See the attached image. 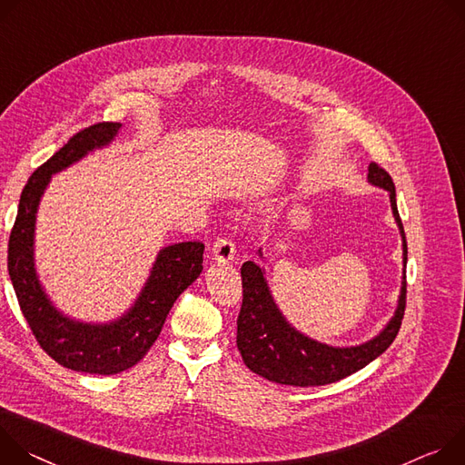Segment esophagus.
<instances>
[{"instance_id": "1", "label": "esophagus", "mask_w": 465, "mask_h": 465, "mask_svg": "<svg viewBox=\"0 0 465 465\" xmlns=\"http://www.w3.org/2000/svg\"><path fill=\"white\" fill-rule=\"evenodd\" d=\"M234 252H236L234 242H232L231 238H227V236L218 238V240L214 242V245H213V254H214V261H216L218 264L231 262V261L234 259Z\"/></svg>"}]
</instances>
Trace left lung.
Wrapping results in <instances>:
<instances>
[{
	"label": "left lung",
	"instance_id": "1",
	"mask_svg": "<svg viewBox=\"0 0 465 465\" xmlns=\"http://www.w3.org/2000/svg\"><path fill=\"white\" fill-rule=\"evenodd\" d=\"M368 179L371 184L390 192L391 211L402 236V262L406 264V236L399 218L395 186L390 173L377 163H370ZM259 254L262 256L261 249ZM243 299L236 320V343L245 366L272 382L286 386H323L362 370L382 354L395 340L406 306V275H402L401 297L395 316L386 329L368 343L356 347H329L302 336L288 325L279 312L264 279V270L247 261L240 268Z\"/></svg>",
	"mask_w": 465,
	"mask_h": 465
}]
</instances>
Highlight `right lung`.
Segmentation results:
<instances>
[{
    "mask_svg": "<svg viewBox=\"0 0 465 465\" xmlns=\"http://www.w3.org/2000/svg\"><path fill=\"white\" fill-rule=\"evenodd\" d=\"M122 125L101 122L75 133L54 157L29 177L9 236L7 268L22 314L38 345L57 364L92 375H116L138 364L159 338L177 297L203 270L201 242L164 247L131 311L109 325H88L64 318L45 297L35 273V214L49 177L83 159L95 147L107 145Z\"/></svg>",
    "mask_w": 465,
    "mask_h": 465,
    "instance_id": "right-lung-1",
    "label": "right lung"
}]
</instances>
